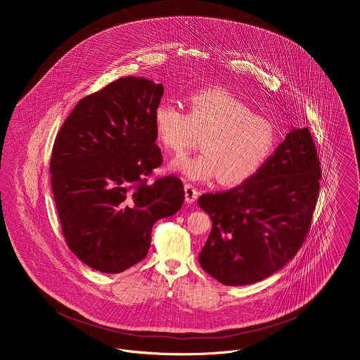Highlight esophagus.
<instances>
[{
  "label": "esophagus",
  "mask_w": 360,
  "mask_h": 360,
  "mask_svg": "<svg viewBox=\"0 0 360 360\" xmlns=\"http://www.w3.org/2000/svg\"><path fill=\"white\" fill-rule=\"evenodd\" d=\"M184 191H186V201H187L188 204L194 202V201L198 198V195H200L198 188H197V187H194V186H193V184H190V183H186V186H184Z\"/></svg>",
  "instance_id": "obj_1"
}]
</instances>
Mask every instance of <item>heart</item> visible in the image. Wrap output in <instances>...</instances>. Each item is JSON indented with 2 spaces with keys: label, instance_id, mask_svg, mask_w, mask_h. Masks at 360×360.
I'll use <instances>...</instances> for the list:
<instances>
[{
  "label": "heart",
  "instance_id": "1",
  "mask_svg": "<svg viewBox=\"0 0 360 360\" xmlns=\"http://www.w3.org/2000/svg\"><path fill=\"white\" fill-rule=\"evenodd\" d=\"M190 112L179 103L162 101L154 112L158 141L170 153L183 155L202 136V153L179 159L174 166L193 180L220 176L226 186L247 181L274 153V124L234 94L209 87L188 98Z\"/></svg>",
  "mask_w": 360,
  "mask_h": 360
}]
</instances>
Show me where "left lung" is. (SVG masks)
<instances>
[{
  "mask_svg": "<svg viewBox=\"0 0 360 360\" xmlns=\"http://www.w3.org/2000/svg\"><path fill=\"white\" fill-rule=\"evenodd\" d=\"M320 160L308 127L291 130L255 176L200 197L212 230L200 263L226 285L260 281L307 240L320 190Z\"/></svg>",
  "mask_w": 360,
  "mask_h": 360,
  "instance_id": "1",
  "label": "left lung"
}]
</instances>
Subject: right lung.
<instances>
[{"instance_id":"1","label":"right lung","mask_w":360,"mask_h":360,"mask_svg":"<svg viewBox=\"0 0 360 360\" xmlns=\"http://www.w3.org/2000/svg\"><path fill=\"white\" fill-rule=\"evenodd\" d=\"M162 84L122 77L82 98L52 147V193L69 250L103 273L147 257L156 220L184 202L177 176L156 177L154 112Z\"/></svg>"}]
</instances>
